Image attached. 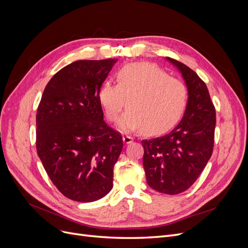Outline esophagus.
Returning <instances> with one entry per match:
<instances>
[{
    "instance_id": "esophagus-1",
    "label": "esophagus",
    "mask_w": 248,
    "mask_h": 248,
    "mask_svg": "<svg viewBox=\"0 0 248 248\" xmlns=\"http://www.w3.org/2000/svg\"><path fill=\"white\" fill-rule=\"evenodd\" d=\"M123 141L125 142V144H131V142L133 141V138H131V137H129V136H125V137H123Z\"/></svg>"
}]
</instances>
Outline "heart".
Returning a JSON list of instances; mask_svg holds the SVG:
<instances>
[{"label": "heart", "mask_w": 248, "mask_h": 248, "mask_svg": "<svg viewBox=\"0 0 248 248\" xmlns=\"http://www.w3.org/2000/svg\"><path fill=\"white\" fill-rule=\"evenodd\" d=\"M117 85L104 82L98 91V101L109 122L120 111L122 131H141L157 136L170 130L181 120L187 106V90L181 80L150 63H130L116 73Z\"/></svg>", "instance_id": "1"}]
</instances>
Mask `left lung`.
Here are the masks:
<instances>
[{
    "label": "left lung",
    "instance_id": "1",
    "mask_svg": "<svg viewBox=\"0 0 248 248\" xmlns=\"http://www.w3.org/2000/svg\"><path fill=\"white\" fill-rule=\"evenodd\" d=\"M169 62L181 72L188 91L184 116L166 136L141 140L142 164L152 189L178 194L197 181L214 146L216 112L208 88L188 66L171 58Z\"/></svg>",
    "mask_w": 248,
    "mask_h": 248
}]
</instances>
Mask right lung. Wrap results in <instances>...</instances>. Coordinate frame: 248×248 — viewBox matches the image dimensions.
Instances as JSON below:
<instances>
[{
  "instance_id": "obj_1",
  "label": "right lung",
  "mask_w": 248,
  "mask_h": 248,
  "mask_svg": "<svg viewBox=\"0 0 248 248\" xmlns=\"http://www.w3.org/2000/svg\"><path fill=\"white\" fill-rule=\"evenodd\" d=\"M116 62L65 66L48 81L37 109V153L51 182L72 201L94 202L112 188L123 140L103 121L98 91Z\"/></svg>"
}]
</instances>
